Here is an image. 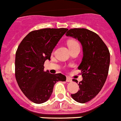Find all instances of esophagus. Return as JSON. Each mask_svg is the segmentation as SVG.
<instances>
[{
    "label": "esophagus",
    "mask_w": 121,
    "mask_h": 121,
    "mask_svg": "<svg viewBox=\"0 0 121 121\" xmlns=\"http://www.w3.org/2000/svg\"><path fill=\"white\" fill-rule=\"evenodd\" d=\"M66 81L67 82H72V79L70 78L69 77H66Z\"/></svg>",
    "instance_id": "obj_1"
}]
</instances>
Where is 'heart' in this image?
I'll list each match as a JSON object with an SVG mask.
<instances>
[{"label":"heart","mask_w":121,"mask_h":121,"mask_svg":"<svg viewBox=\"0 0 121 121\" xmlns=\"http://www.w3.org/2000/svg\"><path fill=\"white\" fill-rule=\"evenodd\" d=\"M68 46L70 51L72 50V49H77V48L80 49V46H79V44L78 43V42L74 40H69L68 42Z\"/></svg>","instance_id":"heart-1"}]
</instances>
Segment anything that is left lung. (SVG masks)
<instances>
[{"instance_id": "1", "label": "left lung", "mask_w": 121, "mask_h": 121, "mask_svg": "<svg viewBox=\"0 0 121 121\" xmlns=\"http://www.w3.org/2000/svg\"><path fill=\"white\" fill-rule=\"evenodd\" d=\"M66 35L77 39L82 45L83 58L78 69L81 70L83 79L78 84L80 89L71 96L77 102L86 103L97 95L106 82L109 68V51L97 34L86 29H71Z\"/></svg>"}]
</instances>
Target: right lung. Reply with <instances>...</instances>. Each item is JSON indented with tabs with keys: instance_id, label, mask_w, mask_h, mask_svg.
<instances>
[{
	"instance_id": "add662e5",
	"label": "right lung",
	"mask_w": 121,
	"mask_h": 121,
	"mask_svg": "<svg viewBox=\"0 0 121 121\" xmlns=\"http://www.w3.org/2000/svg\"><path fill=\"white\" fill-rule=\"evenodd\" d=\"M67 29H42L30 32L19 44L15 53V76L19 87L32 102L42 104L50 98L58 81L66 77L44 70V62Z\"/></svg>"
}]
</instances>
